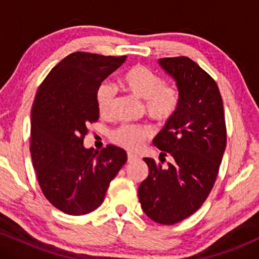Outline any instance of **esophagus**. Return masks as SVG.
<instances>
[{"mask_svg":"<svg viewBox=\"0 0 259 259\" xmlns=\"http://www.w3.org/2000/svg\"><path fill=\"white\" fill-rule=\"evenodd\" d=\"M136 159H138V157H136L135 154H132V153H129V154H127V162H129V163H132V162H135Z\"/></svg>","mask_w":259,"mask_h":259,"instance_id":"1","label":"esophagus"}]
</instances>
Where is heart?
Returning a JSON list of instances; mask_svg holds the SVG:
<instances>
[{
	"label": "heart",
	"mask_w": 259,
	"mask_h": 259,
	"mask_svg": "<svg viewBox=\"0 0 259 259\" xmlns=\"http://www.w3.org/2000/svg\"><path fill=\"white\" fill-rule=\"evenodd\" d=\"M120 84L126 91L145 100V111L158 124H167L175 117L180 107V91L175 84L163 81L156 72L145 65L136 64L120 76ZM115 101L112 85L103 82L96 91V105L101 115L111 114ZM152 127L142 125H121L111 134V141L126 151H138L152 136Z\"/></svg>",
	"instance_id": "1"
}]
</instances>
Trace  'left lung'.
I'll return each instance as SVG.
<instances>
[{"label": "left lung", "mask_w": 259, "mask_h": 259, "mask_svg": "<svg viewBox=\"0 0 259 259\" xmlns=\"http://www.w3.org/2000/svg\"><path fill=\"white\" fill-rule=\"evenodd\" d=\"M177 81L180 107L153 139L160 162L144 158L148 177L139 186V201L148 218L173 225L194 214L209 195L227 146L224 108L218 85L187 57L158 59ZM167 154L174 162L163 167Z\"/></svg>", "instance_id": "1"}]
</instances>
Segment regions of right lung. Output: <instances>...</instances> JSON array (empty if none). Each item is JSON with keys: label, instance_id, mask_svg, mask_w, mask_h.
I'll list each match as a JSON object with an SVG mask.
<instances>
[{"label": "right lung", "instance_id": "add662e5", "mask_svg": "<svg viewBox=\"0 0 259 259\" xmlns=\"http://www.w3.org/2000/svg\"><path fill=\"white\" fill-rule=\"evenodd\" d=\"M74 52L45 78L31 108L30 153L45 197L70 215H82L102 204L109 183L126 162L123 148L84 147L88 125L99 120L96 91L125 62Z\"/></svg>", "mask_w": 259, "mask_h": 259}]
</instances>
